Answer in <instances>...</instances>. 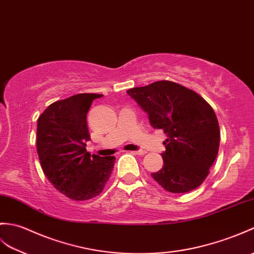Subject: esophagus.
Listing matches in <instances>:
<instances>
[{"mask_svg": "<svg viewBox=\"0 0 254 254\" xmlns=\"http://www.w3.org/2000/svg\"><path fill=\"white\" fill-rule=\"evenodd\" d=\"M129 152L133 155H139V156L145 155V151H143V150H135V151H129Z\"/></svg>", "mask_w": 254, "mask_h": 254, "instance_id": "obj_1", "label": "esophagus"}]
</instances>
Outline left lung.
<instances>
[{
  "instance_id": "obj_1",
  "label": "left lung",
  "mask_w": 254,
  "mask_h": 254,
  "mask_svg": "<svg viewBox=\"0 0 254 254\" xmlns=\"http://www.w3.org/2000/svg\"><path fill=\"white\" fill-rule=\"evenodd\" d=\"M127 93L148 115L150 126L167 134L163 167L151 173L152 179L173 193L201 185L220 146L219 122L211 106L196 92L172 81H157Z\"/></svg>"
}]
</instances>
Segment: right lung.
<instances>
[{"label": "right lung", "mask_w": 254, "mask_h": 254, "mask_svg": "<svg viewBox=\"0 0 254 254\" xmlns=\"http://www.w3.org/2000/svg\"><path fill=\"white\" fill-rule=\"evenodd\" d=\"M100 94H78L58 100L39 117L37 151L43 172L56 190L73 200H87L103 191L116 158L86 151L90 134L86 115Z\"/></svg>", "instance_id": "obj_1"}]
</instances>
